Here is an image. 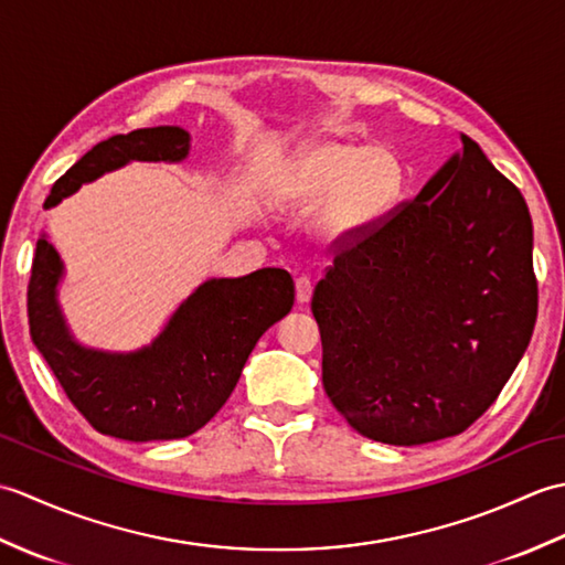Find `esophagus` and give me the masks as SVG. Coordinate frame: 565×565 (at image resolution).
I'll use <instances>...</instances> for the list:
<instances>
[{"label":"esophagus","instance_id":"1","mask_svg":"<svg viewBox=\"0 0 565 565\" xmlns=\"http://www.w3.org/2000/svg\"><path fill=\"white\" fill-rule=\"evenodd\" d=\"M310 296H313V281H310L308 276H298V279H296V301L308 303Z\"/></svg>","mask_w":565,"mask_h":565}]
</instances>
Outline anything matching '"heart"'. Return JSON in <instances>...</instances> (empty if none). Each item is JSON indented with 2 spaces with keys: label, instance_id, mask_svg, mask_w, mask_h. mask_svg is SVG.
Masks as SVG:
<instances>
[{
  "label": "heart",
  "instance_id": "b5f03b06",
  "mask_svg": "<svg viewBox=\"0 0 565 565\" xmlns=\"http://www.w3.org/2000/svg\"><path fill=\"white\" fill-rule=\"evenodd\" d=\"M403 182V164L388 148L318 140L284 164L274 196L286 209H316L313 227L328 245H352L388 218Z\"/></svg>",
  "mask_w": 565,
  "mask_h": 565
}]
</instances>
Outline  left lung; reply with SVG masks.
<instances>
[{"mask_svg": "<svg viewBox=\"0 0 565 565\" xmlns=\"http://www.w3.org/2000/svg\"><path fill=\"white\" fill-rule=\"evenodd\" d=\"M461 142L415 199L334 252L310 301L328 398L359 435L395 447L471 427L536 322L530 209L476 140Z\"/></svg>", "mask_w": 565, "mask_h": 565, "instance_id": "left-lung-1", "label": "left lung"}]
</instances>
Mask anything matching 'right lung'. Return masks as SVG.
I'll use <instances>...</instances> for the list:
<instances>
[{"instance_id":"obj_1","label":"right lung","mask_w":565,"mask_h":565,"mask_svg":"<svg viewBox=\"0 0 565 565\" xmlns=\"http://www.w3.org/2000/svg\"><path fill=\"white\" fill-rule=\"evenodd\" d=\"M189 134L177 126L138 128L102 140L51 189V209L92 179L130 160L179 162ZM63 276L53 245L35 243L29 281V326L70 403L102 435L152 441L194 435L231 398L249 352L294 306V279L284 269H257L239 279H211L191 294L170 326L134 354L84 350L60 316L55 286Z\"/></svg>"}]
</instances>
